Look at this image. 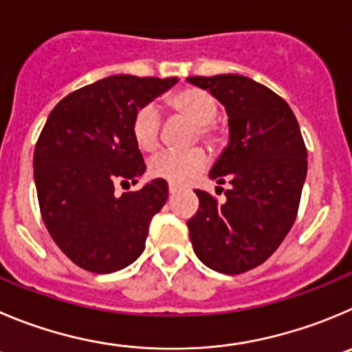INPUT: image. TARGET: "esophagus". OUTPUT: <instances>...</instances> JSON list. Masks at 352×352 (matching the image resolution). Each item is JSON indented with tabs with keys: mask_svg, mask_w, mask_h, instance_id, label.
Instances as JSON below:
<instances>
[{
	"mask_svg": "<svg viewBox=\"0 0 352 352\" xmlns=\"http://www.w3.org/2000/svg\"><path fill=\"white\" fill-rule=\"evenodd\" d=\"M168 192L170 195H177V192H180V187L179 186H175V184H170L168 186Z\"/></svg>",
	"mask_w": 352,
	"mask_h": 352,
	"instance_id": "1",
	"label": "esophagus"
}]
</instances>
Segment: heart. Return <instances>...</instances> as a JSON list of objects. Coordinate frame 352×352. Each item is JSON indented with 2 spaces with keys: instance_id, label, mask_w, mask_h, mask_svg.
I'll use <instances>...</instances> for the list:
<instances>
[{
  "instance_id": "heart-1",
  "label": "heart",
  "mask_w": 352,
  "mask_h": 352,
  "mask_svg": "<svg viewBox=\"0 0 352 352\" xmlns=\"http://www.w3.org/2000/svg\"><path fill=\"white\" fill-rule=\"evenodd\" d=\"M170 109L179 116H184L196 124V133L205 142H213L215 130L213 123L217 114V104L213 97L198 88H186L177 91L168 100ZM161 118L154 104L140 107L131 121V135L137 146L144 151H154L160 142ZM208 156L203 149H189L184 153L163 151L151 157L149 173L156 179H163L170 184L191 182L205 170Z\"/></svg>"
}]
</instances>
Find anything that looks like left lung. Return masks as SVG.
Here are the masks:
<instances>
[{"label": "left lung", "mask_w": 352, "mask_h": 352, "mask_svg": "<svg viewBox=\"0 0 352 352\" xmlns=\"http://www.w3.org/2000/svg\"><path fill=\"white\" fill-rule=\"evenodd\" d=\"M226 107L229 142L210 179L229 182L226 201L196 191L199 210L187 221L199 261L224 274L267 261L292 229L307 175V149L287 102L241 74L192 76Z\"/></svg>", "instance_id": "8db88e82"}]
</instances>
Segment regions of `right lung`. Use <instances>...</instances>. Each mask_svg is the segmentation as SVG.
<instances>
[{"instance_id": "1", "label": "right lung", "mask_w": 352, "mask_h": 352, "mask_svg": "<svg viewBox=\"0 0 352 352\" xmlns=\"http://www.w3.org/2000/svg\"><path fill=\"white\" fill-rule=\"evenodd\" d=\"M177 81L104 78L62 98L43 126L32 163L43 222L58 248L87 271H120L146 248L168 184L154 179L121 196L114 187L137 184L146 172L131 121Z\"/></svg>"}]
</instances>
